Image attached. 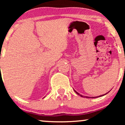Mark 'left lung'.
I'll return each instance as SVG.
<instances>
[{
  "instance_id": "obj_1",
  "label": "left lung",
  "mask_w": 125,
  "mask_h": 125,
  "mask_svg": "<svg viewBox=\"0 0 125 125\" xmlns=\"http://www.w3.org/2000/svg\"><path fill=\"white\" fill-rule=\"evenodd\" d=\"M74 91H75V92H76V93L77 94H78V95H80V96H81V97H85V98H97V97H102V96H104V95H106V94H107V93H109V92H107V93H105V94H103V95H100V96H98V97H88V96H83V95H81V94H80L79 93H78V92H77L76 90H74Z\"/></svg>"
}]
</instances>
